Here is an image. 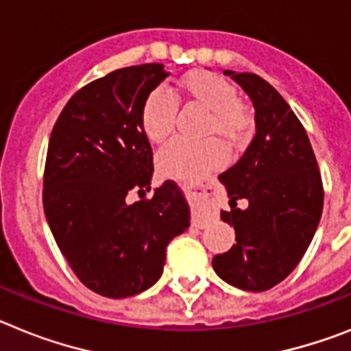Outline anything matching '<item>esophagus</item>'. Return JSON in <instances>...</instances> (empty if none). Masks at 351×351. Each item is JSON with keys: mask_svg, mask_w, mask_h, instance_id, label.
<instances>
[{"mask_svg": "<svg viewBox=\"0 0 351 351\" xmlns=\"http://www.w3.org/2000/svg\"><path fill=\"white\" fill-rule=\"evenodd\" d=\"M191 208H193V222L196 226H203L210 219L215 217L208 206V194L205 193V189L191 193Z\"/></svg>", "mask_w": 351, "mask_h": 351, "instance_id": "obj_1", "label": "esophagus"}]
</instances>
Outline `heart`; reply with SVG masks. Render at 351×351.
I'll return each instance as SVG.
<instances>
[{"label":"heart","instance_id":"heart-1","mask_svg":"<svg viewBox=\"0 0 351 351\" xmlns=\"http://www.w3.org/2000/svg\"><path fill=\"white\" fill-rule=\"evenodd\" d=\"M182 90L191 102H196L208 111V132H219L233 143L242 141L247 118L239 106L237 88L215 74H194L182 81ZM176 99L166 86H157L146 97L141 109V127L146 138L162 143L175 129ZM226 158V146L219 139L176 138L164 145L157 155V167L164 176L180 180H197L210 169L217 167Z\"/></svg>","mask_w":351,"mask_h":351}]
</instances>
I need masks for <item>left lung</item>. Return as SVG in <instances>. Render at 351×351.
<instances>
[{
	"label": "left lung",
	"mask_w": 351,
	"mask_h": 351,
	"mask_svg": "<svg viewBox=\"0 0 351 351\" xmlns=\"http://www.w3.org/2000/svg\"><path fill=\"white\" fill-rule=\"evenodd\" d=\"M254 106L256 136L240 160L219 176L234 228L233 247L213 256L222 281L245 291H265L293 272L309 247L323 210V185L306 129L281 93L263 77L224 70ZM237 199H247L245 210Z\"/></svg>",
	"instance_id": "8db88e82"
}]
</instances>
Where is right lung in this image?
Returning <instances> with one entry per match:
<instances>
[{"label": "right lung", "instance_id": "1", "mask_svg": "<svg viewBox=\"0 0 351 351\" xmlns=\"http://www.w3.org/2000/svg\"><path fill=\"white\" fill-rule=\"evenodd\" d=\"M169 75L160 63L125 66L66 102L49 139L44 212L79 281L109 298L138 295L160 279L167 243L191 226L178 185L152 199L154 160L141 127L146 97Z\"/></svg>", "mask_w": 351, "mask_h": 351}]
</instances>
